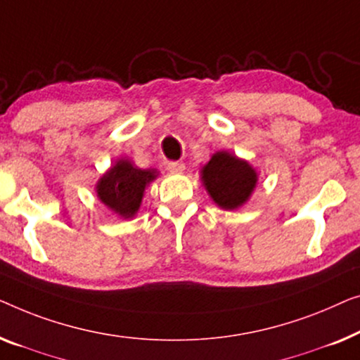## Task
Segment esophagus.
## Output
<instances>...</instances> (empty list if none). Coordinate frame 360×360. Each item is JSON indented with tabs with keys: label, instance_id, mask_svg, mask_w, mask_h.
Returning <instances> with one entry per match:
<instances>
[{
	"label": "esophagus",
	"instance_id": "esophagus-1",
	"mask_svg": "<svg viewBox=\"0 0 360 360\" xmlns=\"http://www.w3.org/2000/svg\"><path fill=\"white\" fill-rule=\"evenodd\" d=\"M166 169L171 171V173H182L186 169V166L182 161H168L166 163Z\"/></svg>",
	"mask_w": 360,
	"mask_h": 360
}]
</instances>
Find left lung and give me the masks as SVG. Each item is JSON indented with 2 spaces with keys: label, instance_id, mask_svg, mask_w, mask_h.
<instances>
[{
  "label": "left lung",
  "instance_id": "obj_1",
  "mask_svg": "<svg viewBox=\"0 0 360 360\" xmlns=\"http://www.w3.org/2000/svg\"><path fill=\"white\" fill-rule=\"evenodd\" d=\"M200 176L209 195L225 210L245 204L257 182V173L252 166L229 151H217L202 168Z\"/></svg>",
  "mask_w": 360,
  "mask_h": 360
}]
</instances>
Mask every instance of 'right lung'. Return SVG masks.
Here are the masks:
<instances>
[{
  "instance_id": "add662e5",
  "label": "right lung",
  "mask_w": 360,
  "mask_h": 360,
  "mask_svg": "<svg viewBox=\"0 0 360 360\" xmlns=\"http://www.w3.org/2000/svg\"><path fill=\"white\" fill-rule=\"evenodd\" d=\"M156 169H140L129 160H119L98 181L96 192L104 205L122 217L131 219L140 209L145 187L156 179Z\"/></svg>"
}]
</instances>
